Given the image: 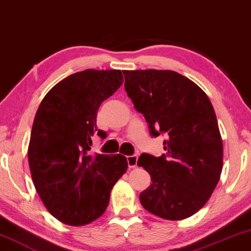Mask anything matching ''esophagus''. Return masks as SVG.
<instances>
[{"mask_svg": "<svg viewBox=\"0 0 251 251\" xmlns=\"http://www.w3.org/2000/svg\"><path fill=\"white\" fill-rule=\"evenodd\" d=\"M126 161H128V167L129 168H136L137 167V161H138V156H137V155L126 156Z\"/></svg>", "mask_w": 251, "mask_h": 251, "instance_id": "34e87169", "label": "esophagus"}]
</instances>
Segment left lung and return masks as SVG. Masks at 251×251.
<instances>
[{"mask_svg":"<svg viewBox=\"0 0 251 251\" xmlns=\"http://www.w3.org/2000/svg\"><path fill=\"white\" fill-rule=\"evenodd\" d=\"M133 106L150 133H166V154L143 153L138 159L152 184L140 203L157 217L180 221L198 212L221 178L223 142L217 118L202 89L174 71H123Z\"/></svg>","mask_w":251,"mask_h":251,"instance_id":"8db88e82","label":"left lung"}]
</instances>
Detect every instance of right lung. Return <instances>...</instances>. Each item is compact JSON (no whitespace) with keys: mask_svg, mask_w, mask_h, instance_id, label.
Returning a JSON list of instances; mask_svg holds the SVG:
<instances>
[{"mask_svg":"<svg viewBox=\"0 0 251 251\" xmlns=\"http://www.w3.org/2000/svg\"><path fill=\"white\" fill-rule=\"evenodd\" d=\"M123 83L119 70H85L65 77L37 108L28 145L32 179L51 215L82 226L100 217L109 194L128 168L126 157L90 154L97 112Z\"/></svg>","mask_w":251,"mask_h":251,"instance_id":"obj_1","label":"right lung"}]
</instances>
